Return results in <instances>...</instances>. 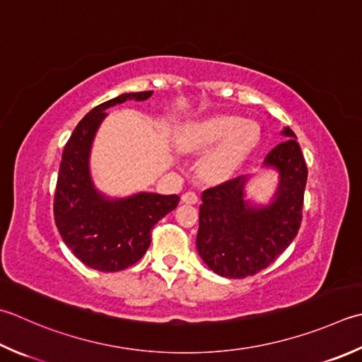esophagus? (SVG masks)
I'll return each mask as SVG.
<instances>
[{
    "mask_svg": "<svg viewBox=\"0 0 362 362\" xmlns=\"http://www.w3.org/2000/svg\"><path fill=\"white\" fill-rule=\"evenodd\" d=\"M197 199H199V197H197L194 191H187V193L182 194V202L185 204H196Z\"/></svg>",
    "mask_w": 362,
    "mask_h": 362,
    "instance_id": "esophagus-1",
    "label": "esophagus"
}]
</instances>
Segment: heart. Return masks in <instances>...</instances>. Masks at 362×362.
I'll return each instance as SVG.
<instances>
[{"label":"heart","instance_id":"heart-1","mask_svg":"<svg viewBox=\"0 0 362 362\" xmlns=\"http://www.w3.org/2000/svg\"><path fill=\"white\" fill-rule=\"evenodd\" d=\"M259 139V129L252 122H240L233 116H214L183 127L179 146L188 152H205L214 147L202 161L201 171L211 180L228 179L242 165Z\"/></svg>","mask_w":362,"mask_h":362}]
</instances>
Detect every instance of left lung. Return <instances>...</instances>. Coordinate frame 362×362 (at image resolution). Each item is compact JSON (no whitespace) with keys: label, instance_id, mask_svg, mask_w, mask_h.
<instances>
[{"label":"left lung","instance_id":"obj_1","mask_svg":"<svg viewBox=\"0 0 362 362\" xmlns=\"http://www.w3.org/2000/svg\"><path fill=\"white\" fill-rule=\"evenodd\" d=\"M282 133L287 139L265 157V166L281 174L278 193L268 207L245 202L243 175L202 193L196 246L210 270L224 278L242 279L264 270L300 230L308 166L295 133L288 127Z\"/></svg>","mask_w":362,"mask_h":362}]
</instances>
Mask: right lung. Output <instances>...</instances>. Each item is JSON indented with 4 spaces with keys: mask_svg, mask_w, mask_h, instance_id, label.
Listing matches in <instances>:
<instances>
[{
    "mask_svg": "<svg viewBox=\"0 0 362 362\" xmlns=\"http://www.w3.org/2000/svg\"><path fill=\"white\" fill-rule=\"evenodd\" d=\"M151 95L152 90L122 94L95 106L64 146L53 204L54 223L69 250L98 272H120L136 264L151 246L155 224L180 201L177 194L155 193L111 201L97 193L90 182L89 151L105 110L129 98L146 100Z\"/></svg>",
    "mask_w": 362,
    "mask_h": 362,
    "instance_id": "add662e5",
    "label": "right lung"
}]
</instances>
